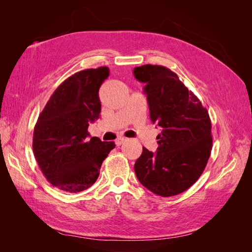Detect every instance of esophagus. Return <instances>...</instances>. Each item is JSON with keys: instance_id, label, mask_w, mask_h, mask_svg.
<instances>
[{"instance_id": "esophagus-1", "label": "esophagus", "mask_w": 252, "mask_h": 252, "mask_svg": "<svg viewBox=\"0 0 252 252\" xmlns=\"http://www.w3.org/2000/svg\"><path fill=\"white\" fill-rule=\"evenodd\" d=\"M125 141H126V138H123V136H120V138H118V139L116 140L117 146H120V145L123 144Z\"/></svg>"}]
</instances>
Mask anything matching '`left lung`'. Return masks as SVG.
Masks as SVG:
<instances>
[{
	"label": "left lung",
	"instance_id": "obj_1",
	"mask_svg": "<svg viewBox=\"0 0 252 252\" xmlns=\"http://www.w3.org/2000/svg\"><path fill=\"white\" fill-rule=\"evenodd\" d=\"M133 74L146 84L150 120L162 128L156 154L143 147L136 159V178L158 195H177L191 187L207 165L212 148L208 111L167 67L147 64L135 67Z\"/></svg>",
	"mask_w": 252,
	"mask_h": 252
}]
</instances>
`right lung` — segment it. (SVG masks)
Listing matches in <instances>:
<instances>
[{
    "label": "right lung",
    "mask_w": 252,
    "mask_h": 252,
    "mask_svg": "<svg viewBox=\"0 0 252 252\" xmlns=\"http://www.w3.org/2000/svg\"><path fill=\"white\" fill-rule=\"evenodd\" d=\"M108 67L72 74L55 90L34 126L33 155L45 178L67 192L94 185L114 142L88 139V126L100 117L98 89Z\"/></svg>",
    "instance_id": "add662e5"
}]
</instances>
